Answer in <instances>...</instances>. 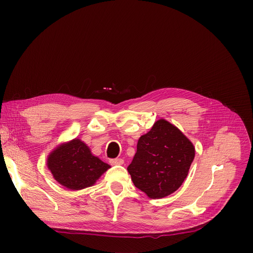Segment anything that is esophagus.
Returning <instances> with one entry per match:
<instances>
[{
    "instance_id": "1",
    "label": "esophagus",
    "mask_w": 253,
    "mask_h": 253,
    "mask_svg": "<svg viewBox=\"0 0 253 253\" xmlns=\"http://www.w3.org/2000/svg\"><path fill=\"white\" fill-rule=\"evenodd\" d=\"M110 163H111V165H122L124 163V160L123 159H119V158L111 159Z\"/></svg>"
}]
</instances>
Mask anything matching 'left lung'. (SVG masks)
<instances>
[{"instance_id":"8db88e82","label":"left lung","mask_w":253,"mask_h":253,"mask_svg":"<svg viewBox=\"0 0 253 253\" xmlns=\"http://www.w3.org/2000/svg\"><path fill=\"white\" fill-rule=\"evenodd\" d=\"M194 158L193 142L176 126L160 119L139 137L127 170L137 189L149 198L161 199L179 189Z\"/></svg>"}]
</instances>
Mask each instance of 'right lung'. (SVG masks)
Returning <instances> with one entry per match:
<instances>
[{"instance_id": "add662e5", "label": "right lung", "mask_w": 253, "mask_h": 253, "mask_svg": "<svg viewBox=\"0 0 253 253\" xmlns=\"http://www.w3.org/2000/svg\"><path fill=\"white\" fill-rule=\"evenodd\" d=\"M47 167L58 183L72 191L92 187L111 168L80 138L58 144L48 155Z\"/></svg>"}]
</instances>
